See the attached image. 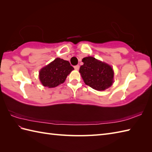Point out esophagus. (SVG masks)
<instances>
[{
    "label": "esophagus",
    "instance_id": "obj_1",
    "mask_svg": "<svg viewBox=\"0 0 152 152\" xmlns=\"http://www.w3.org/2000/svg\"><path fill=\"white\" fill-rule=\"evenodd\" d=\"M79 67H80L79 65H77V66H74V68H75V69H76V70H78L79 69Z\"/></svg>",
    "mask_w": 152,
    "mask_h": 152
}]
</instances>
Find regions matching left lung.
<instances>
[{
  "label": "left lung",
  "mask_w": 152,
  "mask_h": 152,
  "mask_svg": "<svg viewBox=\"0 0 152 152\" xmlns=\"http://www.w3.org/2000/svg\"><path fill=\"white\" fill-rule=\"evenodd\" d=\"M82 62L83 65L80 67L79 72L86 85L102 91L113 85L114 71L110 66L92 56L83 58Z\"/></svg>",
  "instance_id": "1"
}]
</instances>
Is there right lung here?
<instances>
[{
	"label": "right lung",
	"mask_w": 152,
	"mask_h": 152,
	"mask_svg": "<svg viewBox=\"0 0 152 152\" xmlns=\"http://www.w3.org/2000/svg\"><path fill=\"white\" fill-rule=\"evenodd\" d=\"M74 68L67 60L56 58L39 71V79L43 86L54 88L65 81Z\"/></svg>",
	"instance_id": "right-lung-1"
}]
</instances>
